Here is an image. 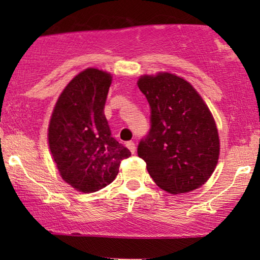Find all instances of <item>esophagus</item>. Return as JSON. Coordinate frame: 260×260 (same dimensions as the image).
Segmentation results:
<instances>
[{"instance_id":"34e87169","label":"esophagus","mask_w":260,"mask_h":260,"mask_svg":"<svg viewBox=\"0 0 260 260\" xmlns=\"http://www.w3.org/2000/svg\"><path fill=\"white\" fill-rule=\"evenodd\" d=\"M126 147L129 148V150L133 152V154H135V151H136V145H135V142H133V141L126 142Z\"/></svg>"}]
</instances>
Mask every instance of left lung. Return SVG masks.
I'll list each match as a JSON object with an SVG mask.
<instances>
[{"mask_svg":"<svg viewBox=\"0 0 260 260\" xmlns=\"http://www.w3.org/2000/svg\"><path fill=\"white\" fill-rule=\"evenodd\" d=\"M138 87L150 106V129L137 154L163 190L187 193L201 187L219 158V135L211 111L194 87L170 73L144 76Z\"/></svg>","mask_w":260,"mask_h":260,"instance_id":"8db88e82","label":"left lung"}]
</instances>
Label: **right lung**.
Segmentation results:
<instances>
[{
	"mask_svg": "<svg viewBox=\"0 0 260 260\" xmlns=\"http://www.w3.org/2000/svg\"><path fill=\"white\" fill-rule=\"evenodd\" d=\"M111 76L87 69L60 94L48 126V143L60 175L83 193L104 188L116 179L131 152L112 137L104 115Z\"/></svg>",
	"mask_w": 260,
	"mask_h": 260,
	"instance_id": "add662e5",
	"label": "right lung"
}]
</instances>
